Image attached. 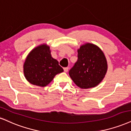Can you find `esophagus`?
<instances>
[{
  "label": "esophagus",
  "instance_id": "1",
  "mask_svg": "<svg viewBox=\"0 0 131 131\" xmlns=\"http://www.w3.org/2000/svg\"><path fill=\"white\" fill-rule=\"evenodd\" d=\"M68 70H69L68 67H64V71L65 72H67V71H68Z\"/></svg>",
  "mask_w": 131,
  "mask_h": 131
}]
</instances>
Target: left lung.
<instances>
[{"label": "left lung", "instance_id": "obj_1", "mask_svg": "<svg viewBox=\"0 0 131 131\" xmlns=\"http://www.w3.org/2000/svg\"><path fill=\"white\" fill-rule=\"evenodd\" d=\"M78 61L69 71L77 86L83 89L97 86L105 77L107 62L103 51L96 45L85 43L78 49Z\"/></svg>", "mask_w": 131, "mask_h": 131}]
</instances>
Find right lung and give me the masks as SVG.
<instances>
[{
  "instance_id": "right-lung-1",
  "label": "right lung",
  "mask_w": 131,
  "mask_h": 131,
  "mask_svg": "<svg viewBox=\"0 0 131 131\" xmlns=\"http://www.w3.org/2000/svg\"><path fill=\"white\" fill-rule=\"evenodd\" d=\"M24 74L31 84L46 87L63 69L51 54L50 46L43 43L36 47L27 55L24 63Z\"/></svg>"
}]
</instances>
